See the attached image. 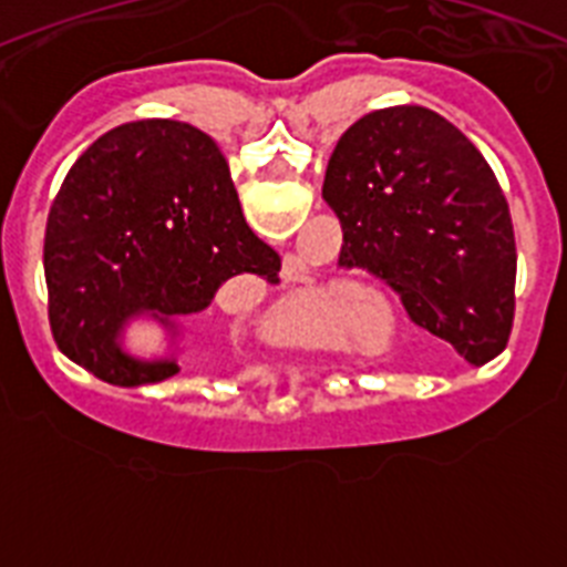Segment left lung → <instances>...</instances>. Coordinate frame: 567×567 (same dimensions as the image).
I'll list each match as a JSON object with an SVG mask.
<instances>
[{"label": "left lung", "mask_w": 567, "mask_h": 567, "mask_svg": "<svg viewBox=\"0 0 567 567\" xmlns=\"http://www.w3.org/2000/svg\"><path fill=\"white\" fill-rule=\"evenodd\" d=\"M323 198L340 264L383 278L409 318L483 365L508 343L517 247L497 175L429 107L365 113L334 144Z\"/></svg>", "instance_id": "8db88e82"}]
</instances>
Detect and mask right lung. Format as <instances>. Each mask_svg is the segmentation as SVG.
<instances>
[{"label":"right lung","mask_w":567,"mask_h":567,"mask_svg":"<svg viewBox=\"0 0 567 567\" xmlns=\"http://www.w3.org/2000/svg\"><path fill=\"white\" fill-rule=\"evenodd\" d=\"M280 258L244 221L227 158L193 124L142 118L90 144L64 175L44 233L53 340L113 385L162 383L175 358L122 349L127 320L169 334L235 275L272 278Z\"/></svg>","instance_id":"obj_1"}]
</instances>
